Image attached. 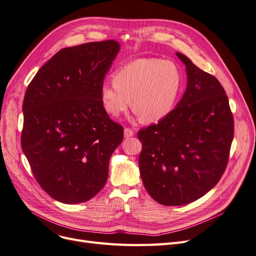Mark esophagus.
Returning a JSON list of instances; mask_svg holds the SVG:
<instances>
[{
  "label": "esophagus",
  "instance_id": "1",
  "mask_svg": "<svg viewBox=\"0 0 256 256\" xmlns=\"http://www.w3.org/2000/svg\"><path fill=\"white\" fill-rule=\"evenodd\" d=\"M134 132L132 131L130 128H125V129H124V136H125L126 138L134 136Z\"/></svg>",
  "mask_w": 256,
  "mask_h": 256
}]
</instances>
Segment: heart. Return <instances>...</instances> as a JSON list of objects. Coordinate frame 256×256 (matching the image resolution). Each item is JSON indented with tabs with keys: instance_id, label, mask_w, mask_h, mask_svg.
<instances>
[{
	"instance_id": "b5f03b06",
	"label": "heart",
	"mask_w": 256,
	"mask_h": 256,
	"mask_svg": "<svg viewBox=\"0 0 256 256\" xmlns=\"http://www.w3.org/2000/svg\"><path fill=\"white\" fill-rule=\"evenodd\" d=\"M182 84V74L176 63L142 58L118 68L114 80L100 85V96L103 108L111 116L116 118L125 112L131 102L142 122H158L174 108Z\"/></svg>"
}]
</instances>
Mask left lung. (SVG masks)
<instances>
[{
  "label": "left lung",
  "mask_w": 256,
  "mask_h": 256,
  "mask_svg": "<svg viewBox=\"0 0 256 256\" xmlns=\"http://www.w3.org/2000/svg\"><path fill=\"white\" fill-rule=\"evenodd\" d=\"M176 56L186 66L185 94L166 118L138 132L142 184L165 206L186 205L216 185L234 134L228 96L218 78Z\"/></svg>",
  "instance_id": "left-lung-1"
}]
</instances>
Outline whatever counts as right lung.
Listing matches in <instances>:
<instances>
[{"label":"right lung","instance_id":"right-lung-1","mask_svg":"<svg viewBox=\"0 0 256 256\" xmlns=\"http://www.w3.org/2000/svg\"><path fill=\"white\" fill-rule=\"evenodd\" d=\"M118 51L114 40L63 48L27 87L22 149L38 185L60 202L96 196L122 142L124 129L109 118L100 96Z\"/></svg>","mask_w":256,"mask_h":256}]
</instances>
